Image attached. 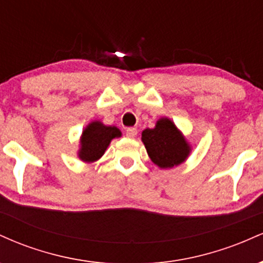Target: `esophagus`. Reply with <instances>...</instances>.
I'll return each mask as SVG.
<instances>
[{
	"label": "esophagus",
	"mask_w": 263,
	"mask_h": 263,
	"mask_svg": "<svg viewBox=\"0 0 263 263\" xmlns=\"http://www.w3.org/2000/svg\"><path fill=\"white\" fill-rule=\"evenodd\" d=\"M136 135H137V128L128 127L127 129H126V136H127L128 138H134V137H136Z\"/></svg>",
	"instance_id": "esophagus-1"
}]
</instances>
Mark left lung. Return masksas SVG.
Returning <instances> with one entry per match:
<instances>
[{
    "label": "left lung",
    "mask_w": 263,
    "mask_h": 263,
    "mask_svg": "<svg viewBox=\"0 0 263 263\" xmlns=\"http://www.w3.org/2000/svg\"><path fill=\"white\" fill-rule=\"evenodd\" d=\"M142 142L151 161L163 170L182 164L192 151L184 135L168 117L159 119L155 128L143 129Z\"/></svg>",
    "instance_id": "8db88e82"
}]
</instances>
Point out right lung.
Wrapping results in <instances>:
<instances>
[{
  "label": "right lung",
  "instance_id": "right-lung-1",
  "mask_svg": "<svg viewBox=\"0 0 263 263\" xmlns=\"http://www.w3.org/2000/svg\"><path fill=\"white\" fill-rule=\"evenodd\" d=\"M121 137L116 126H106L101 121H92L86 126L80 138L78 156L83 162L92 163L100 159L114 138Z\"/></svg>",
  "mask_w": 263,
  "mask_h": 263
}]
</instances>
